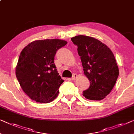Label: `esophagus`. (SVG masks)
<instances>
[{
	"instance_id": "obj_1",
	"label": "esophagus",
	"mask_w": 134,
	"mask_h": 134,
	"mask_svg": "<svg viewBox=\"0 0 134 134\" xmlns=\"http://www.w3.org/2000/svg\"><path fill=\"white\" fill-rule=\"evenodd\" d=\"M77 77V74L74 73L73 75V76H72V77H71V79L73 80V81H75V80L76 79Z\"/></svg>"
}]
</instances>
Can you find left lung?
Wrapping results in <instances>:
<instances>
[{"label": "left lung", "instance_id": "left-lung-1", "mask_svg": "<svg viewBox=\"0 0 134 134\" xmlns=\"http://www.w3.org/2000/svg\"><path fill=\"white\" fill-rule=\"evenodd\" d=\"M71 40L77 46L84 74L90 82L83 96L92 100H102L110 93L119 75L114 55L107 45L94 38L77 35Z\"/></svg>", "mask_w": 134, "mask_h": 134}]
</instances>
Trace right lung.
I'll list each match as a JSON object with an SVG mask.
<instances>
[{"label": "right lung", "instance_id": "right-lung-1", "mask_svg": "<svg viewBox=\"0 0 134 134\" xmlns=\"http://www.w3.org/2000/svg\"><path fill=\"white\" fill-rule=\"evenodd\" d=\"M67 43L59 39L37 40L21 52L15 68L16 77L24 92L32 100L46 103L57 97L64 80L58 73L55 56Z\"/></svg>", "mask_w": 134, "mask_h": 134}]
</instances>
